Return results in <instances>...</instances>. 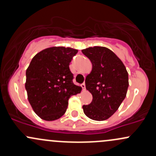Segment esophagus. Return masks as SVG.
<instances>
[{
  "label": "esophagus",
  "instance_id": "obj_1",
  "mask_svg": "<svg viewBox=\"0 0 156 156\" xmlns=\"http://www.w3.org/2000/svg\"><path fill=\"white\" fill-rule=\"evenodd\" d=\"M81 86V87H82L83 90H85V89H86V87H85V83H82Z\"/></svg>",
  "mask_w": 156,
  "mask_h": 156
}]
</instances>
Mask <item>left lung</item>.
<instances>
[{
	"label": "left lung",
	"instance_id": "left-lung-1",
	"mask_svg": "<svg viewBox=\"0 0 156 156\" xmlns=\"http://www.w3.org/2000/svg\"><path fill=\"white\" fill-rule=\"evenodd\" d=\"M81 51L92 63V71L87 75L85 84L93 101L83 105V113L93 120H105L117 111L126 98L128 72L122 60L109 48L94 46Z\"/></svg>",
	"mask_w": 156,
	"mask_h": 156
}]
</instances>
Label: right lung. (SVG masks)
<instances>
[{"instance_id": "add662e5", "label": "right lung", "mask_w": 156, "mask_h": 156, "mask_svg": "<svg viewBox=\"0 0 156 156\" xmlns=\"http://www.w3.org/2000/svg\"><path fill=\"white\" fill-rule=\"evenodd\" d=\"M77 49L51 47L37 53L26 70L27 99L41 119L53 121L65 114L69 99L80 93L81 87L74 84L69 63Z\"/></svg>"}]
</instances>
